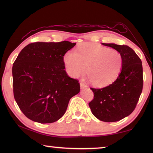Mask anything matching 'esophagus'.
Listing matches in <instances>:
<instances>
[{
    "instance_id": "1",
    "label": "esophagus",
    "mask_w": 153,
    "mask_h": 153,
    "mask_svg": "<svg viewBox=\"0 0 153 153\" xmlns=\"http://www.w3.org/2000/svg\"><path fill=\"white\" fill-rule=\"evenodd\" d=\"M80 87H81V88H82V89H85V88H86L87 86L84 83L81 82L80 83Z\"/></svg>"
}]
</instances>
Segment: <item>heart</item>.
I'll use <instances>...</instances> for the list:
<instances>
[{"label":"heart","instance_id":"obj_1","mask_svg":"<svg viewBox=\"0 0 153 153\" xmlns=\"http://www.w3.org/2000/svg\"><path fill=\"white\" fill-rule=\"evenodd\" d=\"M68 74L78 77L85 72L90 83L97 87L112 84L119 76L123 58L118 51L99 44L84 43L77 47V52L70 50L64 56Z\"/></svg>","mask_w":153,"mask_h":153}]
</instances>
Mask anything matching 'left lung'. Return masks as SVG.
Here are the masks:
<instances>
[{
	"label": "left lung",
	"mask_w": 153,
	"mask_h": 153,
	"mask_svg": "<svg viewBox=\"0 0 153 153\" xmlns=\"http://www.w3.org/2000/svg\"><path fill=\"white\" fill-rule=\"evenodd\" d=\"M102 44L121 54L123 66L114 82L102 89L91 88L94 99L89 106L93 114L99 120L117 122L131 114L137 105L143 85L142 62L127 45Z\"/></svg>",
	"instance_id": "8db88e82"
}]
</instances>
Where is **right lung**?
Wrapping results in <instances>:
<instances>
[{"instance_id":"add662e5","label":"right lung","mask_w":153,"mask_h":153,"mask_svg":"<svg viewBox=\"0 0 153 153\" xmlns=\"http://www.w3.org/2000/svg\"><path fill=\"white\" fill-rule=\"evenodd\" d=\"M76 43L37 42L21 51L13 64V91L24 115L41 123L61 118L71 97L80 91L64 70V56Z\"/></svg>"}]
</instances>
